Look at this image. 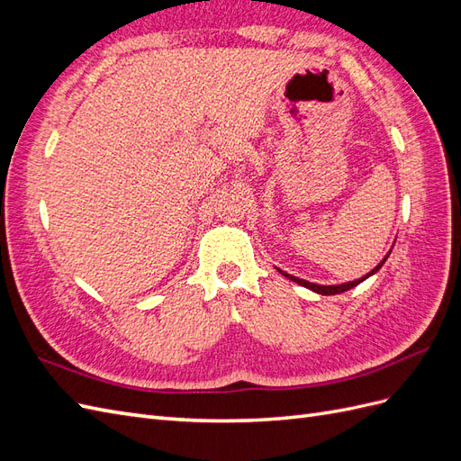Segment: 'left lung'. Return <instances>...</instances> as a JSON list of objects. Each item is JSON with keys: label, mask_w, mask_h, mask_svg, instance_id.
I'll list each match as a JSON object with an SVG mask.
<instances>
[{"label": "left lung", "mask_w": 461, "mask_h": 461, "mask_svg": "<svg viewBox=\"0 0 461 461\" xmlns=\"http://www.w3.org/2000/svg\"><path fill=\"white\" fill-rule=\"evenodd\" d=\"M388 256H390V252L384 256V259L376 265V267L371 271V273H367L366 276H361V278H357V281H350V283H344V285H315V283H310V281H303V278H298V276H294V275H288V273H285V271H281L276 267V271L281 273V275H285L286 278H290V281H294V283H298L300 286H305V288H310V290H313V292H317V294H323V296H330V294H340V292H346V290H350V288H354V286H357L359 283H364L367 276H371V275H375L376 271H379L381 267H383V263L388 259Z\"/></svg>", "instance_id": "left-lung-1"}]
</instances>
